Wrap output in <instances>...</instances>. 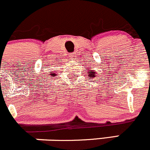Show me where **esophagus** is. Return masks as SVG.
<instances>
[{
  "label": "esophagus",
  "mask_w": 150,
  "mask_h": 150,
  "mask_svg": "<svg viewBox=\"0 0 150 150\" xmlns=\"http://www.w3.org/2000/svg\"><path fill=\"white\" fill-rule=\"evenodd\" d=\"M76 52H72V53H71V54H69V57H71L72 59H75L76 57Z\"/></svg>",
  "instance_id": "34e87169"
}]
</instances>
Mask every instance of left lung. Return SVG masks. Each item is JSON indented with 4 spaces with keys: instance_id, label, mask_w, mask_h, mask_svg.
<instances>
[{
    "instance_id": "8db88e82",
    "label": "left lung",
    "mask_w": 150,
    "mask_h": 150,
    "mask_svg": "<svg viewBox=\"0 0 150 150\" xmlns=\"http://www.w3.org/2000/svg\"><path fill=\"white\" fill-rule=\"evenodd\" d=\"M87 70V69H86ZM89 73V76H90V78H94V77H96V76H97V73H96V71H93V70H89L87 71Z\"/></svg>"
}]
</instances>
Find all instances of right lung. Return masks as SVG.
<instances>
[{"label": "right lung", "instance_id": "obj_1", "mask_svg": "<svg viewBox=\"0 0 150 150\" xmlns=\"http://www.w3.org/2000/svg\"><path fill=\"white\" fill-rule=\"evenodd\" d=\"M52 76H53V75H55V74H51Z\"/></svg>", "mask_w": 150, "mask_h": 150}]
</instances>
